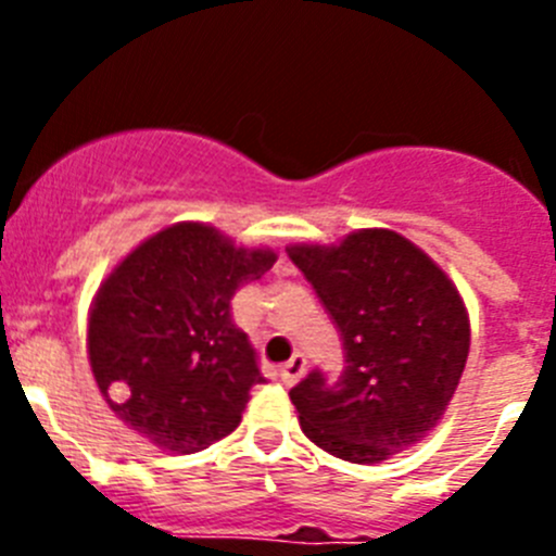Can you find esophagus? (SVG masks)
Masks as SVG:
<instances>
[{
    "instance_id": "obj_1",
    "label": "esophagus",
    "mask_w": 556,
    "mask_h": 556,
    "mask_svg": "<svg viewBox=\"0 0 556 556\" xmlns=\"http://www.w3.org/2000/svg\"><path fill=\"white\" fill-rule=\"evenodd\" d=\"M306 367H308L306 356H301V353H294V356L289 358L287 365L281 367V381H283V384H287V387L298 384V381H301V378L306 376Z\"/></svg>"
}]
</instances>
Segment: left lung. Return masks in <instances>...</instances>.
I'll list each match as a JSON object with an SVG mask.
<instances>
[{"instance_id":"left-lung-1","label":"left lung","mask_w":556,"mask_h":556,"mask_svg":"<svg viewBox=\"0 0 556 556\" xmlns=\"http://www.w3.org/2000/svg\"><path fill=\"white\" fill-rule=\"evenodd\" d=\"M345 348V370L292 387L303 434L328 454L376 465L424 440L448 409L470 351L454 281L395 230L365 228L339 244H294Z\"/></svg>"}]
</instances>
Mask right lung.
<instances>
[{
	"label": "right lung",
	"instance_id": "add662e5",
	"mask_svg": "<svg viewBox=\"0 0 556 556\" xmlns=\"http://www.w3.org/2000/svg\"><path fill=\"white\" fill-rule=\"evenodd\" d=\"M275 258L267 248H236L211 225L178 223L113 267L88 314V362L127 429L194 454L242 424L264 376L230 298Z\"/></svg>",
	"mask_w": 556,
	"mask_h": 556
}]
</instances>
